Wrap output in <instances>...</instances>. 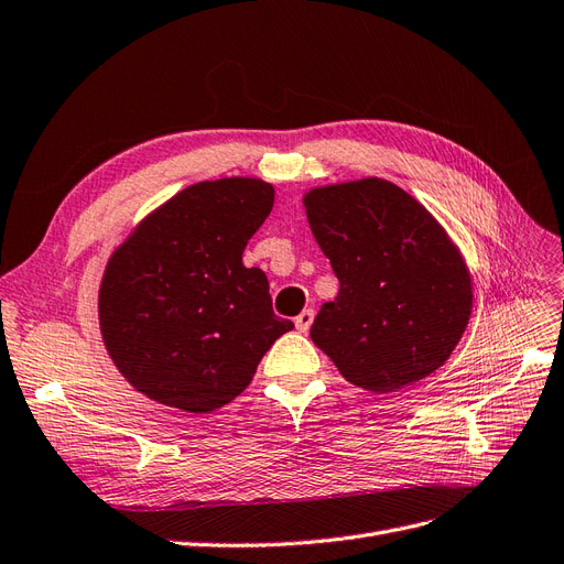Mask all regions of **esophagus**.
I'll return each mask as SVG.
<instances>
[{
    "instance_id": "34e87169",
    "label": "esophagus",
    "mask_w": 564,
    "mask_h": 564,
    "mask_svg": "<svg viewBox=\"0 0 564 564\" xmlns=\"http://www.w3.org/2000/svg\"><path fill=\"white\" fill-rule=\"evenodd\" d=\"M313 319H315V313L311 311V308H305L296 319H294V324H296V329L301 332V334H305L311 329V324H313Z\"/></svg>"
}]
</instances>
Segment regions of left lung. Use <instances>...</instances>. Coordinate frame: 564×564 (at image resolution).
<instances>
[{
  "instance_id": "1",
  "label": "left lung",
  "mask_w": 564,
  "mask_h": 564,
  "mask_svg": "<svg viewBox=\"0 0 564 564\" xmlns=\"http://www.w3.org/2000/svg\"><path fill=\"white\" fill-rule=\"evenodd\" d=\"M303 207L340 284L311 338L340 377L392 392L445 365L468 327L473 280L437 218L377 176L313 187Z\"/></svg>"
}]
</instances>
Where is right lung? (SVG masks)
<instances>
[{
    "label": "right lung",
    "instance_id": "add662e5",
    "mask_svg": "<svg viewBox=\"0 0 564 564\" xmlns=\"http://www.w3.org/2000/svg\"><path fill=\"white\" fill-rule=\"evenodd\" d=\"M275 204L261 178L202 181L150 212L108 259L98 324L119 373L145 398L209 414L251 383L294 329L242 251Z\"/></svg>",
    "mask_w": 564,
    "mask_h": 564
}]
</instances>
